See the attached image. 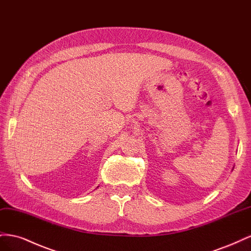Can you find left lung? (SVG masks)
I'll return each mask as SVG.
<instances>
[{
  "instance_id": "left-lung-1",
  "label": "left lung",
  "mask_w": 251,
  "mask_h": 251,
  "mask_svg": "<svg viewBox=\"0 0 251 251\" xmlns=\"http://www.w3.org/2000/svg\"><path fill=\"white\" fill-rule=\"evenodd\" d=\"M232 170H233V169H232Z\"/></svg>"
}]
</instances>
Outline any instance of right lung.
I'll list each match as a JSON object with an SVG mask.
<instances>
[{
  "label": "right lung",
  "mask_w": 251,
  "mask_h": 251,
  "mask_svg": "<svg viewBox=\"0 0 251 251\" xmlns=\"http://www.w3.org/2000/svg\"><path fill=\"white\" fill-rule=\"evenodd\" d=\"M97 187H98V186H97Z\"/></svg>",
  "instance_id": "obj_1"
}]
</instances>
